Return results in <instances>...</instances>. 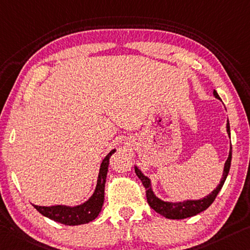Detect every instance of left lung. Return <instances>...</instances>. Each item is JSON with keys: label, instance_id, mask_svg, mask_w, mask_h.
Segmentation results:
<instances>
[{"label": "left lung", "instance_id": "1", "mask_svg": "<svg viewBox=\"0 0 250 250\" xmlns=\"http://www.w3.org/2000/svg\"><path fill=\"white\" fill-rule=\"evenodd\" d=\"M213 96L217 98L218 100H221L218 96L217 91L213 90ZM226 129H227L228 137L230 138V125H229V121L227 120V125H226ZM230 164H231V144H230V149H229V154L227 160L225 162L224 170H223V177L218 184L217 187L212 190V191L209 193V195L205 196L201 199H187L184 201H165L162 200L161 198L157 197L156 193L153 192L152 190V185L151 180H150L149 177L144 175V172L134 166V171H136L137 176L139 177L141 180L142 185L145 186L146 188V200H148V204L150 207H151L154 211L160 213L161 216H164L168 219H185V218H189L192 216H196L201 211H204L207 209L209 206H210L213 200L216 199L218 192L220 191L221 188L226 181V178H227L229 173V169H230Z\"/></svg>", "mask_w": 250, "mask_h": 250}]
</instances>
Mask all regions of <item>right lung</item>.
Masks as SVG:
<instances>
[{
    "mask_svg": "<svg viewBox=\"0 0 250 250\" xmlns=\"http://www.w3.org/2000/svg\"><path fill=\"white\" fill-rule=\"evenodd\" d=\"M116 152V149L111 150L102 160L99 170L96 189L88 200L77 206L54 205V206H37L33 207L46 218L66 226H78L88 224L96 219L101 212L102 206L104 203V186L106 173H108L110 157Z\"/></svg>",
    "mask_w": 250,
    "mask_h": 250,
    "instance_id": "obj_1",
    "label": "right lung"
}]
</instances>
